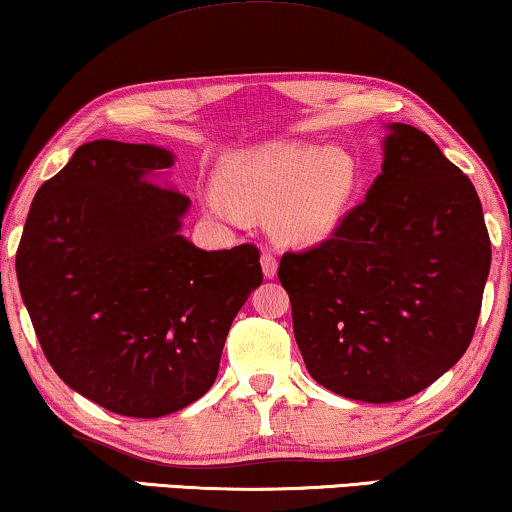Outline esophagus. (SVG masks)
<instances>
[{
    "mask_svg": "<svg viewBox=\"0 0 512 512\" xmlns=\"http://www.w3.org/2000/svg\"><path fill=\"white\" fill-rule=\"evenodd\" d=\"M261 268H263V275L268 277V279H272V277L277 275V268H279L277 258L272 256V254H263L261 256Z\"/></svg>",
    "mask_w": 512,
    "mask_h": 512,
    "instance_id": "obj_1",
    "label": "esophagus"
}]
</instances>
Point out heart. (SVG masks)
<instances>
[{
  "label": "heart",
  "mask_w": 512,
  "mask_h": 512,
  "mask_svg": "<svg viewBox=\"0 0 512 512\" xmlns=\"http://www.w3.org/2000/svg\"><path fill=\"white\" fill-rule=\"evenodd\" d=\"M361 184V167L340 146L275 142L237 153L221 172L222 193H207L216 221L242 226L270 212V228L293 247H314L338 233Z\"/></svg>",
  "instance_id": "1"
}]
</instances>
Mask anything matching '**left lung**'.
Masks as SVG:
<instances>
[{
	"label": "left lung",
	"instance_id": "8db88e82",
	"mask_svg": "<svg viewBox=\"0 0 512 512\" xmlns=\"http://www.w3.org/2000/svg\"><path fill=\"white\" fill-rule=\"evenodd\" d=\"M387 130L366 200L277 272L307 373L363 403L415 396L464 356L492 263L471 179L426 132Z\"/></svg>",
	"mask_w": 512,
	"mask_h": 512
}]
</instances>
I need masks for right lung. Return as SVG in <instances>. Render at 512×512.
Wrapping results in <instances>:
<instances>
[{
  "label": "right lung",
  "mask_w": 512,
  "mask_h": 512,
  "mask_svg": "<svg viewBox=\"0 0 512 512\" xmlns=\"http://www.w3.org/2000/svg\"><path fill=\"white\" fill-rule=\"evenodd\" d=\"M174 153L95 139L34 195L16 254L48 363L125 417L205 396L223 342L263 272L254 244L205 251L181 235L191 200L160 186Z\"/></svg>",
  "instance_id": "1"
}]
</instances>
